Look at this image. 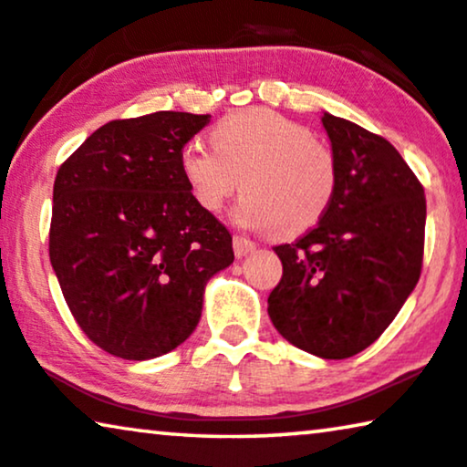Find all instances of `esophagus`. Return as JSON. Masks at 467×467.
I'll use <instances>...</instances> for the list:
<instances>
[{"label": "esophagus", "mask_w": 467, "mask_h": 467, "mask_svg": "<svg viewBox=\"0 0 467 467\" xmlns=\"http://www.w3.org/2000/svg\"><path fill=\"white\" fill-rule=\"evenodd\" d=\"M233 249H234V254L239 255V258H243V255H247L249 252H254L255 243L249 241L247 236H243V234H234L233 236Z\"/></svg>", "instance_id": "obj_1"}]
</instances>
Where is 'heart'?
<instances>
[{"instance_id": "obj_1", "label": "heart", "mask_w": 467, "mask_h": 467, "mask_svg": "<svg viewBox=\"0 0 467 467\" xmlns=\"http://www.w3.org/2000/svg\"><path fill=\"white\" fill-rule=\"evenodd\" d=\"M215 148L188 143L180 169L196 202L220 212L241 190L234 220L275 236L306 233L324 218L338 183L337 156L305 124L252 108L212 129Z\"/></svg>"}]
</instances>
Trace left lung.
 I'll return each mask as SVG.
<instances>
[{"label": "left lung", "instance_id": "8db88e82", "mask_svg": "<svg viewBox=\"0 0 467 467\" xmlns=\"http://www.w3.org/2000/svg\"><path fill=\"white\" fill-rule=\"evenodd\" d=\"M338 183L319 224L275 247L284 275L268 296L281 337L324 359L370 347L415 290L425 192L396 148L345 118L321 116Z\"/></svg>", "mask_w": 467, "mask_h": 467}]
</instances>
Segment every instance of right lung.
Returning a JSON list of instances; mask_svg holds the SVG:
<instances>
[{
	"label": "right lung",
	"mask_w": 467,
	"mask_h": 467,
	"mask_svg": "<svg viewBox=\"0 0 467 467\" xmlns=\"http://www.w3.org/2000/svg\"><path fill=\"white\" fill-rule=\"evenodd\" d=\"M209 114L154 111L97 129L57 171L50 262L97 347L152 359L194 332L207 281L234 260L233 236L180 169Z\"/></svg>",
	"instance_id": "right-lung-1"
}]
</instances>
